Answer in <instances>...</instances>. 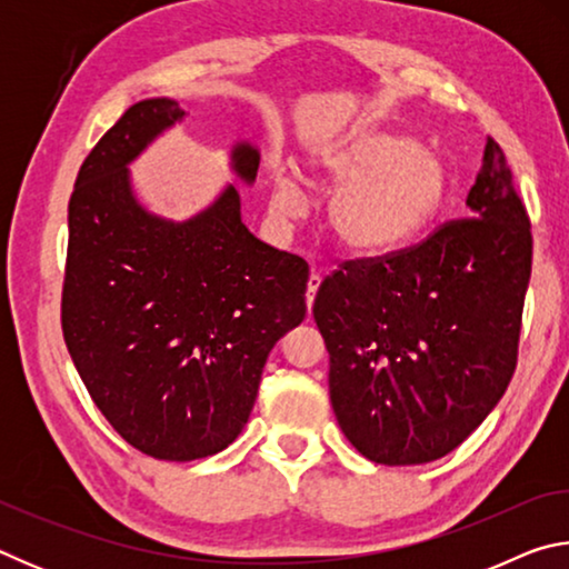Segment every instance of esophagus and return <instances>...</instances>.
<instances>
[{"instance_id": "1", "label": "esophagus", "mask_w": 569, "mask_h": 569, "mask_svg": "<svg viewBox=\"0 0 569 569\" xmlns=\"http://www.w3.org/2000/svg\"><path fill=\"white\" fill-rule=\"evenodd\" d=\"M319 286H321V276L316 273V271H311V276H308V283H306V306H308V311H311L313 298H316V291H319Z\"/></svg>"}]
</instances>
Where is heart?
<instances>
[{
  "label": "heart",
  "mask_w": 569,
  "mask_h": 569,
  "mask_svg": "<svg viewBox=\"0 0 569 569\" xmlns=\"http://www.w3.org/2000/svg\"><path fill=\"white\" fill-rule=\"evenodd\" d=\"M308 172L321 186L339 188L329 203L331 236L346 253L363 258L407 248L435 223L449 196L445 160L391 130L343 134L313 152ZM298 200V178L276 172V213L288 216Z\"/></svg>",
  "instance_id": "b5f03b06"
}]
</instances>
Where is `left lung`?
<instances>
[{
	"mask_svg": "<svg viewBox=\"0 0 569 569\" xmlns=\"http://www.w3.org/2000/svg\"><path fill=\"white\" fill-rule=\"evenodd\" d=\"M471 218L326 278L313 319L329 349L331 407L377 465H427L457 449L517 366L532 233L505 152L487 138Z\"/></svg>",
	"mask_w": 569,
	"mask_h": 569,
	"instance_id": "1",
	"label": "left lung"
}]
</instances>
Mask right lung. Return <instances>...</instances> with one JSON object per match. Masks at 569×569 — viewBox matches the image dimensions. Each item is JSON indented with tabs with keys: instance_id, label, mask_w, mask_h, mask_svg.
<instances>
[{
	"instance_id": "obj_1",
	"label": "right lung",
	"mask_w": 569,
	"mask_h": 569,
	"mask_svg": "<svg viewBox=\"0 0 569 569\" xmlns=\"http://www.w3.org/2000/svg\"><path fill=\"white\" fill-rule=\"evenodd\" d=\"M186 120L170 98L134 102L84 158L70 198L62 333L92 401L142 455L223 451L253 411L268 353L306 316L303 258L258 240L233 186L186 220L140 203L130 162ZM261 152L230 150L253 186Z\"/></svg>"
}]
</instances>
